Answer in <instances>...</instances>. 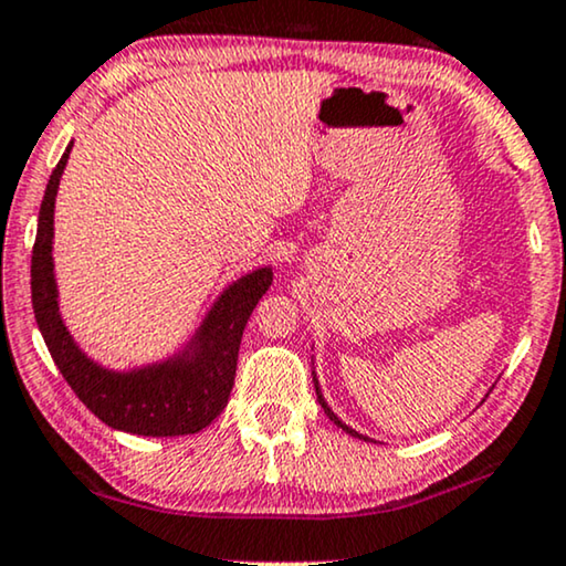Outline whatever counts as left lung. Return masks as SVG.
<instances>
[{
	"mask_svg": "<svg viewBox=\"0 0 566 566\" xmlns=\"http://www.w3.org/2000/svg\"><path fill=\"white\" fill-rule=\"evenodd\" d=\"M314 390H317V400H319V406H322V408H325V413L329 416V421H333V423H337V427H340V429H343V431H346V434H350V437L366 439L364 434H358V431H354V429H350V427H346V423H343V421H340V418H337V416L333 413V410H329V406H327V402H325V398H322V392H319V381H317V374H314Z\"/></svg>",
	"mask_w": 566,
	"mask_h": 566,
	"instance_id": "8db88e82",
	"label": "left lung"
}]
</instances>
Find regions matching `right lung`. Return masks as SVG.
<instances>
[{
  "label": "right lung",
  "mask_w": 566,
  "mask_h": 566,
  "mask_svg": "<svg viewBox=\"0 0 566 566\" xmlns=\"http://www.w3.org/2000/svg\"><path fill=\"white\" fill-rule=\"evenodd\" d=\"M72 143L49 176L39 212L31 260V296L39 329L56 369L85 408L106 427L137 437L197 434L216 421L229 402L237 377L239 346L249 314L273 283V270L260 268L220 293L189 346L160 364L114 371L87 358L59 314L54 281V200Z\"/></svg>",
  "instance_id": "add662e5"
}]
</instances>
